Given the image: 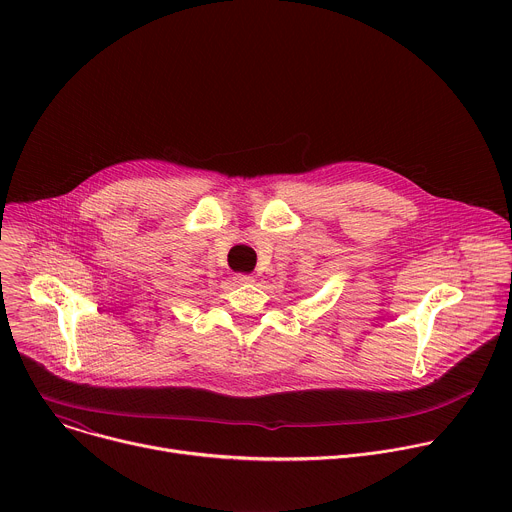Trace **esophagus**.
I'll return each mask as SVG.
<instances>
[{
  "instance_id": "esophagus-1",
  "label": "esophagus",
  "mask_w": 512,
  "mask_h": 512,
  "mask_svg": "<svg viewBox=\"0 0 512 512\" xmlns=\"http://www.w3.org/2000/svg\"><path fill=\"white\" fill-rule=\"evenodd\" d=\"M235 281H237L239 285H247V283H253V275H245V273H239V275H235Z\"/></svg>"
}]
</instances>
